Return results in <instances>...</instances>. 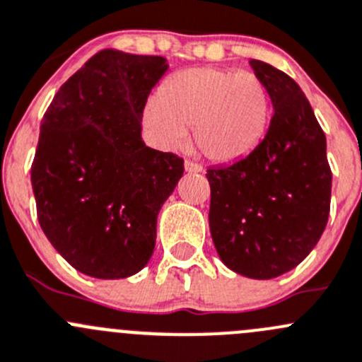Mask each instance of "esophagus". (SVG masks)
I'll list each match as a JSON object with an SVG mask.
<instances>
[{
  "label": "esophagus",
  "mask_w": 362,
  "mask_h": 362,
  "mask_svg": "<svg viewBox=\"0 0 362 362\" xmlns=\"http://www.w3.org/2000/svg\"><path fill=\"white\" fill-rule=\"evenodd\" d=\"M184 168H185V171H189V173H202L203 171L202 164L194 163V160H191V159H185Z\"/></svg>",
  "instance_id": "esophagus-1"
}]
</instances>
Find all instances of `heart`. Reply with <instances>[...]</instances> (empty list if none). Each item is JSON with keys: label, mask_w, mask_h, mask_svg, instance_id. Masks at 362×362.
<instances>
[{"label": "heart", "mask_w": 362, "mask_h": 362, "mask_svg": "<svg viewBox=\"0 0 362 362\" xmlns=\"http://www.w3.org/2000/svg\"><path fill=\"white\" fill-rule=\"evenodd\" d=\"M272 100L265 81L252 72L198 66L173 74L145 107L146 129L163 148H177L191 129L205 159L235 164L265 139Z\"/></svg>", "instance_id": "b5f03b06"}]
</instances>
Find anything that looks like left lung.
Instances as JSON below:
<instances>
[{"instance_id": "left-lung-1", "label": "left lung", "mask_w": 362, "mask_h": 362, "mask_svg": "<svg viewBox=\"0 0 362 362\" xmlns=\"http://www.w3.org/2000/svg\"><path fill=\"white\" fill-rule=\"evenodd\" d=\"M274 106L262 145L240 163L209 168L210 233L228 269L272 279L299 265L320 240L331 210L325 134L299 84L251 59Z\"/></svg>"}]
</instances>
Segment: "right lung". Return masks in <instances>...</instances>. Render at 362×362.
Wrapping results in <instances>:
<instances>
[{
    "label": "right lung",
    "mask_w": 362,
    "mask_h": 362,
    "mask_svg": "<svg viewBox=\"0 0 362 362\" xmlns=\"http://www.w3.org/2000/svg\"><path fill=\"white\" fill-rule=\"evenodd\" d=\"M163 56L104 49L62 84L40 125L31 164L37 217L56 251L99 279L136 274L156 245L157 214L184 159L141 139Z\"/></svg>",
    "instance_id": "add662e5"
}]
</instances>
